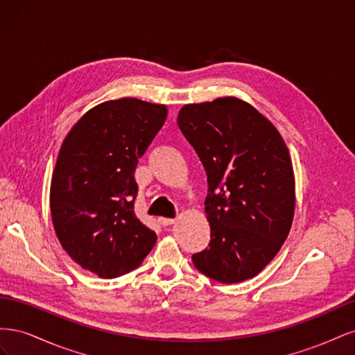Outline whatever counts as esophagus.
Here are the masks:
<instances>
[{
	"label": "esophagus",
	"mask_w": 355,
	"mask_h": 355,
	"mask_svg": "<svg viewBox=\"0 0 355 355\" xmlns=\"http://www.w3.org/2000/svg\"><path fill=\"white\" fill-rule=\"evenodd\" d=\"M158 222L163 225V227H168V225H173L176 220L175 219H170V218H159Z\"/></svg>",
	"instance_id": "esophagus-1"
}]
</instances>
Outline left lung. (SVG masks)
Listing matches in <instances>:
<instances>
[{"instance_id":"left-lung-1","label":"left lung","mask_w":355,"mask_h":355,"mask_svg":"<svg viewBox=\"0 0 355 355\" xmlns=\"http://www.w3.org/2000/svg\"><path fill=\"white\" fill-rule=\"evenodd\" d=\"M178 125L207 175L210 243L196 268L223 284L256 277L280 252L295 214V173L277 127L234 96L188 103Z\"/></svg>"}]
</instances>
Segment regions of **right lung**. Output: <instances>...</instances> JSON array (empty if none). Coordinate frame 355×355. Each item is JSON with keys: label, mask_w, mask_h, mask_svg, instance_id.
<instances>
[{"label": "right lung", "mask_w": 355, "mask_h": 355, "mask_svg": "<svg viewBox=\"0 0 355 355\" xmlns=\"http://www.w3.org/2000/svg\"><path fill=\"white\" fill-rule=\"evenodd\" d=\"M167 106L136 98L106 101L72 125L50 185L53 228L65 252L101 278L130 272L157 234L139 220L137 161L167 118Z\"/></svg>", "instance_id": "add662e5"}]
</instances>
